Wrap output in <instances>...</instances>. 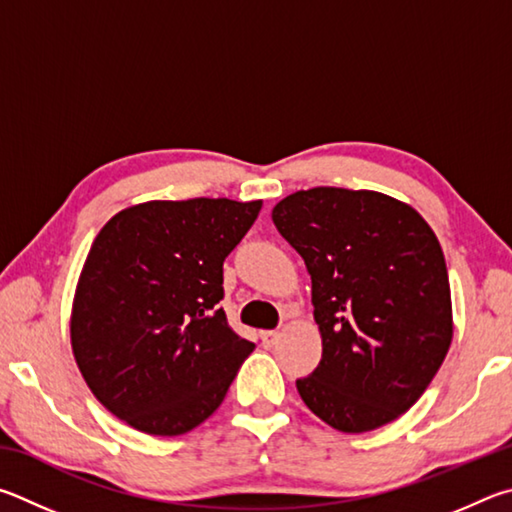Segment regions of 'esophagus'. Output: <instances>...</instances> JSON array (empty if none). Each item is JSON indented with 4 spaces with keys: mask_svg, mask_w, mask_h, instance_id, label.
<instances>
[{
    "mask_svg": "<svg viewBox=\"0 0 512 512\" xmlns=\"http://www.w3.org/2000/svg\"><path fill=\"white\" fill-rule=\"evenodd\" d=\"M279 337H281L279 330H261V342H263L265 346L276 344V339H279Z\"/></svg>",
    "mask_w": 512,
    "mask_h": 512,
    "instance_id": "esophagus-1",
    "label": "esophagus"
}]
</instances>
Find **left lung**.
Masks as SVG:
<instances>
[{"mask_svg": "<svg viewBox=\"0 0 512 512\" xmlns=\"http://www.w3.org/2000/svg\"><path fill=\"white\" fill-rule=\"evenodd\" d=\"M272 220L312 279L324 353L297 380L312 414L346 434L396 420L423 396L452 344L443 249L409 204L317 186L274 206Z\"/></svg>", "mask_w": 512, "mask_h": 512, "instance_id": "8db88e82", "label": "left lung"}]
</instances>
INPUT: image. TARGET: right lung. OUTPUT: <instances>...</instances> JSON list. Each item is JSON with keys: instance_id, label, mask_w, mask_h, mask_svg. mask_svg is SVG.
Wrapping results in <instances>:
<instances>
[{"instance_id": "obj_1", "label": "right lung", "mask_w": 512, "mask_h": 512, "mask_svg": "<svg viewBox=\"0 0 512 512\" xmlns=\"http://www.w3.org/2000/svg\"><path fill=\"white\" fill-rule=\"evenodd\" d=\"M261 206L157 200L98 231L76 288L71 346L87 387L130 427L179 436L222 405L254 351L218 306L222 263Z\"/></svg>"}]
</instances>
